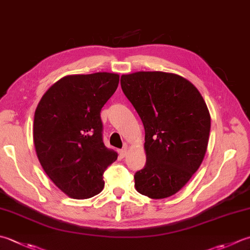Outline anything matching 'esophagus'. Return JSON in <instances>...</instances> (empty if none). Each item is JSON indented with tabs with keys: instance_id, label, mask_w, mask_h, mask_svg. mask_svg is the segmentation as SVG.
Listing matches in <instances>:
<instances>
[{
	"instance_id": "obj_1",
	"label": "esophagus",
	"mask_w": 250,
	"mask_h": 250,
	"mask_svg": "<svg viewBox=\"0 0 250 250\" xmlns=\"http://www.w3.org/2000/svg\"><path fill=\"white\" fill-rule=\"evenodd\" d=\"M126 153H128V149H126V146L125 147H124L122 149H119V156L121 158H124V157H125V155H126Z\"/></svg>"
}]
</instances>
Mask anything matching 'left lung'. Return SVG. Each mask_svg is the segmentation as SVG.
I'll list each match as a JSON object with an SVG mask.
<instances>
[{"label": "left lung", "mask_w": 250, "mask_h": 250, "mask_svg": "<svg viewBox=\"0 0 250 250\" xmlns=\"http://www.w3.org/2000/svg\"><path fill=\"white\" fill-rule=\"evenodd\" d=\"M121 87L145 129V167L135 189L153 199L172 196L202 165L207 151L210 114L197 87L179 75L138 71L121 76Z\"/></svg>", "instance_id": "left-lung-1"}]
</instances>
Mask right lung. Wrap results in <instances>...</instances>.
Masks as SVG:
<instances>
[{
	"instance_id": "obj_1",
	"label": "right lung",
	"mask_w": 250,
	"mask_h": 250,
	"mask_svg": "<svg viewBox=\"0 0 250 250\" xmlns=\"http://www.w3.org/2000/svg\"><path fill=\"white\" fill-rule=\"evenodd\" d=\"M119 75H69L39 102L33 143L43 170L62 193L86 199L104 188L103 173L118 154L102 138V107L116 92Z\"/></svg>"
}]
</instances>
